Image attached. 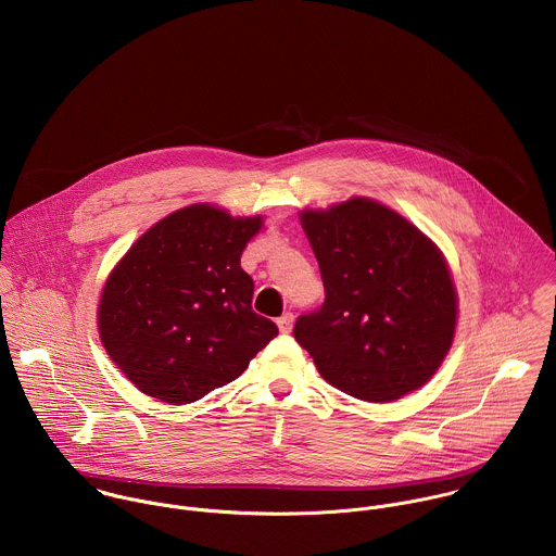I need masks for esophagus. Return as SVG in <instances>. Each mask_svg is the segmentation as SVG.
I'll return each instance as SVG.
<instances>
[{
	"mask_svg": "<svg viewBox=\"0 0 556 556\" xmlns=\"http://www.w3.org/2000/svg\"><path fill=\"white\" fill-rule=\"evenodd\" d=\"M278 328L282 334H289L291 328H293V313H285L280 319H278Z\"/></svg>",
	"mask_w": 556,
	"mask_h": 556,
	"instance_id": "1",
	"label": "esophagus"
}]
</instances>
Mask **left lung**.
Listing matches in <instances>:
<instances>
[{
	"mask_svg": "<svg viewBox=\"0 0 556 556\" xmlns=\"http://www.w3.org/2000/svg\"><path fill=\"white\" fill-rule=\"evenodd\" d=\"M326 302L293 337L334 388L386 403L420 388L451 350L457 295L440 250L388 206L352 198L302 213Z\"/></svg>",
	"mask_w": 556,
	"mask_h": 556,
	"instance_id": "obj_1",
	"label": "left lung"
}]
</instances>
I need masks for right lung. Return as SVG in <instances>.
I'll return each mask as SVG.
<instances>
[{
	"label": "right lung",
	"instance_id": "obj_1",
	"mask_svg": "<svg viewBox=\"0 0 556 556\" xmlns=\"http://www.w3.org/2000/svg\"><path fill=\"white\" fill-rule=\"evenodd\" d=\"M261 217L193 204L147 230L114 267L99 306L101 341L136 388L170 405L237 379L278 337L252 311L241 252Z\"/></svg>",
	"mask_w": 556,
	"mask_h": 556
}]
</instances>
